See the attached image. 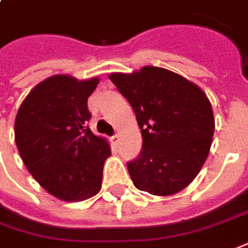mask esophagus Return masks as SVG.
Masks as SVG:
<instances>
[{"instance_id": "1", "label": "esophagus", "mask_w": 248, "mask_h": 248, "mask_svg": "<svg viewBox=\"0 0 248 248\" xmlns=\"http://www.w3.org/2000/svg\"><path fill=\"white\" fill-rule=\"evenodd\" d=\"M110 140L114 145H118V143H120V138H118V135H113V137L110 138Z\"/></svg>"}]
</instances>
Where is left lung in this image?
<instances>
[{
  "label": "left lung",
  "mask_w": 248,
  "mask_h": 248,
  "mask_svg": "<svg viewBox=\"0 0 248 248\" xmlns=\"http://www.w3.org/2000/svg\"><path fill=\"white\" fill-rule=\"evenodd\" d=\"M109 79L132 107L143 145L127 162L134 186L152 195L177 194L194 181L207 160L215 118L199 87L170 70L144 66Z\"/></svg>",
  "instance_id": "1"
}]
</instances>
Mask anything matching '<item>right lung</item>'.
<instances>
[{
	"instance_id": "obj_1",
	"label": "right lung",
	"mask_w": 248,
	"mask_h": 248,
	"mask_svg": "<svg viewBox=\"0 0 248 248\" xmlns=\"http://www.w3.org/2000/svg\"><path fill=\"white\" fill-rule=\"evenodd\" d=\"M99 78L54 75L27 94L16 113L15 143L32 177L50 195L80 202L101 188L110 145L87 126Z\"/></svg>"
}]
</instances>
